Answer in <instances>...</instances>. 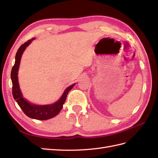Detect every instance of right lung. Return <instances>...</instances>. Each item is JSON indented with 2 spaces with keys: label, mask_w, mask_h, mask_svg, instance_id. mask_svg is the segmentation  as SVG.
<instances>
[{
  "label": "right lung",
  "mask_w": 158,
  "mask_h": 158,
  "mask_svg": "<svg viewBox=\"0 0 158 158\" xmlns=\"http://www.w3.org/2000/svg\"><path fill=\"white\" fill-rule=\"evenodd\" d=\"M34 39V38H32V39H30L27 42L23 43V45L19 47L18 52L16 53L15 64L13 66L11 73V79L13 85L12 94L13 98L16 100V102H18L20 108L22 109L23 112L28 117L38 120H47L56 116L60 112V110H62L63 107L64 103L66 99L67 94H68L70 90L73 88V87L75 85V83H74L73 85L65 89V91L64 92L62 97L58 101L52 104V105H34V104L29 102L25 98H23L18 82V75L19 66L23 51L26 49V47H28L31 44L32 40Z\"/></svg>",
  "instance_id": "right-lung-1"
}]
</instances>
